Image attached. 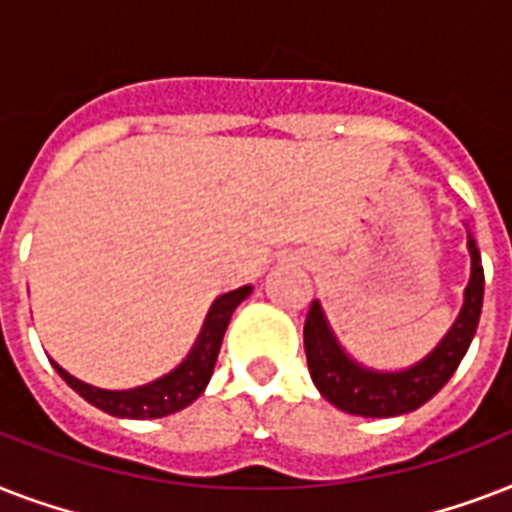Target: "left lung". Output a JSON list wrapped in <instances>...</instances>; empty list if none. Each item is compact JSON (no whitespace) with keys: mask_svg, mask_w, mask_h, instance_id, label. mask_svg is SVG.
Returning a JSON list of instances; mask_svg holds the SVG:
<instances>
[{"mask_svg":"<svg viewBox=\"0 0 512 512\" xmlns=\"http://www.w3.org/2000/svg\"><path fill=\"white\" fill-rule=\"evenodd\" d=\"M468 252L470 281L460 316L428 356L398 372H380L350 356L337 340L335 329L329 327L321 303L313 300L303 329L305 356L313 385L329 404L356 417H398L420 409L444 388L468 353L484 305V268L473 233H468Z\"/></svg>","mask_w":512,"mask_h":512,"instance_id":"obj_1","label":"left lung"}]
</instances>
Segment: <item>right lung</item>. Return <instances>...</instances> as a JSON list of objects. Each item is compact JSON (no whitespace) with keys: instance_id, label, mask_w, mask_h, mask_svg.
I'll list each match as a JSON object with an SVG mask.
<instances>
[{"instance_id":"obj_1","label":"right lung","mask_w":512,"mask_h":512,"mask_svg":"<svg viewBox=\"0 0 512 512\" xmlns=\"http://www.w3.org/2000/svg\"><path fill=\"white\" fill-rule=\"evenodd\" d=\"M252 295V287H239L233 292H225L212 303L207 311V319L201 324V332L196 342L188 350V356L172 369L162 374L159 380L138 385V388L127 390H106L95 388L90 382H82L74 374H68L58 361H52L55 372L68 382V388H74L87 404L98 406L100 412L111 414V417H122V420H156V417H167L204 393L212 369H215L217 353L223 345V335L228 329L233 311L239 308L247 297Z\"/></svg>"}]
</instances>
